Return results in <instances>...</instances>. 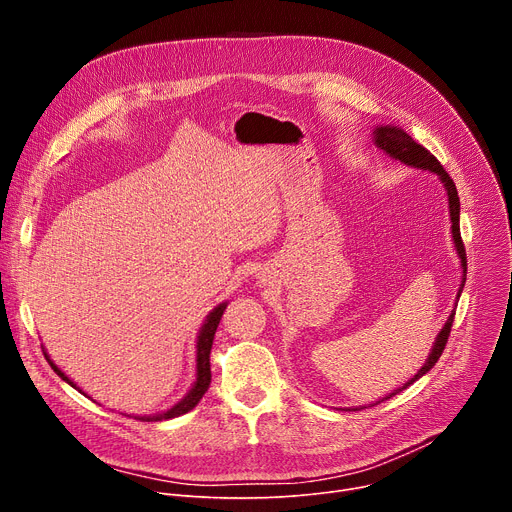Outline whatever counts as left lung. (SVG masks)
Listing matches in <instances>:
<instances>
[{
    "instance_id": "8db88e82",
    "label": "left lung",
    "mask_w": 512,
    "mask_h": 512,
    "mask_svg": "<svg viewBox=\"0 0 512 512\" xmlns=\"http://www.w3.org/2000/svg\"><path fill=\"white\" fill-rule=\"evenodd\" d=\"M373 139H375V145L379 150H383L387 156L403 162L405 166H411V168H417V170H427V172H433L440 176L442 184L446 186V192H448V204H450V221H452V239H454V247L458 251V257H460V263H462V287L466 283V249H464V243H462V235H460V198H458V190H456V184L454 180L450 178V174L444 170V166L435 160L433 154H429L423 145H419L417 141L411 139V135L407 131H403L401 127H395V125H377L375 131H373ZM462 287L458 289V300H460V294H462ZM454 314L456 310L448 316L442 332L437 334L433 346H431V352L427 356V360L423 362V367L399 389H395L393 393L385 395L381 401L385 399H391L393 395L401 393L403 389H407L409 385H413L417 379H421L427 371L433 369V364L440 360L444 348H446V342L450 338V332H452V324H454ZM377 401V403H381ZM358 409H364V407H358Z\"/></svg>"
}]
</instances>
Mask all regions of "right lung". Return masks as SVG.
Masks as SVG:
<instances>
[{
  "label": "right lung",
  "instance_id": "1",
  "mask_svg": "<svg viewBox=\"0 0 512 512\" xmlns=\"http://www.w3.org/2000/svg\"><path fill=\"white\" fill-rule=\"evenodd\" d=\"M227 310V302L218 304L204 320L200 332H198V340H196V381L192 385V389L186 393V397L182 401H178L174 407H170L168 411L164 413H156V415H145V417H137L141 421H162V419H172V417H180L184 413H188L190 409H194L198 405V401L202 399V395L208 391V385H210V348H212V340H214V332L218 328V322H221L223 318V312ZM46 360L50 367L54 369V373L66 381L70 387H77L75 383H72L56 364L50 360V356L44 352ZM81 391V389H79ZM83 393V391H81ZM85 395V393H83Z\"/></svg>",
  "mask_w": 512,
  "mask_h": 512
}]
</instances>
